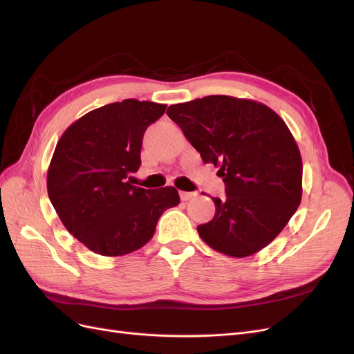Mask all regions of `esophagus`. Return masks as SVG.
I'll use <instances>...</instances> for the list:
<instances>
[{"label": "esophagus", "instance_id": "34e87169", "mask_svg": "<svg viewBox=\"0 0 354 354\" xmlns=\"http://www.w3.org/2000/svg\"><path fill=\"white\" fill-rule=\"evenodd\" d=\"M198 194L196 192H180V198L181 201H190L192 198H195Z\"/></svg>", "mask_w": 354, "mask_h": 354}]
</instances>
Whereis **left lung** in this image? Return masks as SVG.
<instances>
[{
  "label": "left lung",
  "instance_id": "8db88e82",
  "mask_svg": "<svg viewBox=\"0 0 354 354\" xmlns=\"http://www.w3.org/2000/svg\"><path fill=\"white\" fill-rule=\"evenodd\" d=\"M167 115L205 164L220 165L226 196L198 226L202 241L230 257L263 250L294 216L303 194V162L282 118L266 104L208 95L171 104Z\"/></svg>",
  "mask_w": 354,
  "mask_h": 354
}]
</instances>
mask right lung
Returning a JSON list of instances; mask_svg holds the SVG:
<instances>
[{
	"mask_svg": "<svg viewBox=\"0 0 354 354\" xmlns=\"http://www.w3.org/2000/svg\"><path fill=\"white\" fill-rule=\"evenodd\" d=\"M165 104L127 99L85 113L63 133L47 173L48 198L63 226L88 250L120 257L152 239L164 211L180 203L173 186L130 183L146 128Z\"/></svg>",
	"mask_w": 354,
	"mask_h": 354,
	"instance_id": "add662e5",
	"label": "right lung"
}]
</instances>
